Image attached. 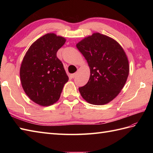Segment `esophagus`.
Returning <instances> with one entry per match:
<instances>
[{"mask_svg": "<svg viewBox=\"0 0 153 153\" xmlns=\"http://www.w3.org/2000/svg\"><path fill=\"white\" fill-rule=\"evenodd\" d=\"M77 76V72L76 73H74V74H72L71 75V77H72V78H74L75 77H76Z\"/></svg>", "mask_w": 153, "mask_h": 153, "instance_id": "obj_1", "label": "esophagus"}]
</instances>
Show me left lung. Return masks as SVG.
I'll use <instances>...</instances> for the list:
<instances>
[{
    "instance_id": "8db88e82",
    "label": "left lung",
    "mask_w": 153,
    "mask_h": 153,
    "mask_svg": "<svg viewBox=\"0 0 153 153\" xmlns=\"http://www.w3.org/2000/svg\"><path fill=\"white\" fill-rule=\"evenodd\" d=\"M76 47L90 68L88 82L79 88L83 99L95 105L112 101L123 89L129 75L124 50L112 38L99 33L85 37Z\"/></svg>"
}]
</instances>
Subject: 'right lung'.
<instances>
[{
    "instance_id": "add662e5",
    "label": "right lung",
    "mask_w": 153,
    "mask_h": 153,
    "mask_svg": "<svg viewBox=\"0 0 153 153\" xmlns=\"http://www.w3.org/2000/svg\"><path fill=\"white\" fill-rule=\"evenodd\" d=\"M66 39L53 33L39 38L25 53L19 70L21 83L32 101L43 106L60 99L68 76L56 53Z\"/></svg>"
}]
</instances>
